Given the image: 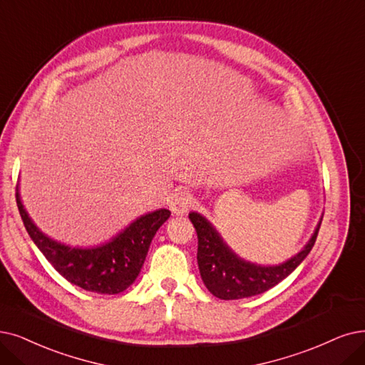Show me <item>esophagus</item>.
Returning <instances> with one entry per match:
<instances>
[{"label":"esophagus","instance_id":"34e87169","mask_svg":"<svg viewBox=\"0 0 365 365\" xmlns=\"http://www.w3.org/2000/svg\"><path fill=\"white\" fill-rule=\"evenodd\" d=\"M192 207V196L190 193L187 192H178L169 197V210L177 214V215H182L185 214Z\"/></svg>","mask_w":365,"mask_h":365}]
</instances>
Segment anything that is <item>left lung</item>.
<instances>
[{
    "label": "left lung",
    "mask_w": 365,
    "mask_h": 365,
    "mask_svg": "<svg viewBox=\"0 0 365 365\" xmlns=\"http://www.w3.org/2000/svg\"><path fill=\"white\" fill-rule=\"evenodd\" d=\"M324 217V215H322ZM322 217L310 240L290 259L279 265H260L245 260L226 244L208 218L192 211L188 218L197 233V265L203 284L220 299H242L267 292L292 274L309 256L317 238Z\"/></svg>",
    "instance_id": "1"
}]
</instances>
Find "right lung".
I'll return each instance as SVG.
<instances>
[{"mask_svg":"<svg viewBox=\"0 0 365 365\" xmlns=\"http://www.w3.org/2000/svg\"><path fill=\"white\" fill-rule=\"evenodd\" d=\"M16 203L28 235L51 265L71 284L101 295L121 294L133 284L154 235L170 217L169 210L160 208L138 217L105 242L75 247L51 238L34 223L21 200L19 182Z\"/></svg>","mask_w":365,"mask_h":365,"instance_id":"obj_1","label":"right lung"}]
</instances>
